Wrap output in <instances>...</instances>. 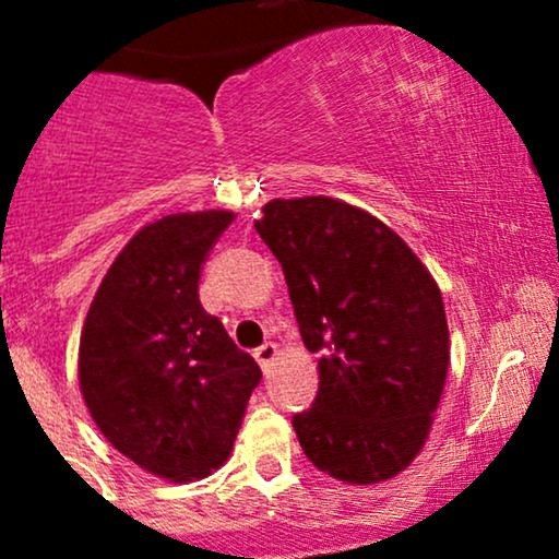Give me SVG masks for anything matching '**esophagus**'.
<instances>
[{"instance_id":"esophagus-1","label":"esophagus","mask_w":559,"mask_h":559,"mask_svg":"<svg viewBox=\"0 0 559 559\" xmlns=\"http://www.w3.org/2000/svg\"><path fill=\"white\" fill-rule=\"evenodd\" d=\"M275 357H278V346H275L273 342L262 344L260 349H254V360H258V365L262 368V373H267L271 370V365Z\"/></svg>"}]
</instances>
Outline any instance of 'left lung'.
<instances>
[{"instance_id": "1", "label": "left lung", "mask_w": 559, "mask_h": 559, "mask_svg": "<svg viewBox=\"0 0 559 559\" xmlns=\"http://www.w3.org/2000/svg\"><path fill=\"white\" fill-rule=\"evenodd\" d=\"M284 267L301 342L320 352L294 431L318 471L381 484L426 447L449 373L439 284L386 223L331 197L271 199L254 223Z\"/></svg>"}]
</instances>
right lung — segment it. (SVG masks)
Segmentation results:
<instances>
[{
	"label": "right lung",
	"instance_id": "1",
	"mask_svg": "<svg viewBox=\"0 0 559 559\" xmlns=\"http://www.w3.org/2000/svg\"><path fill=\"white\" fill-rule=\"evenodd\" d=\"M230 210L165 215L126 243L83 320L79 383L110 444L189 484L230 457L260 368L199 301V273Z\"/></svg>",
	"mask_w": 559,
	"mask_h": 559
}]
</instances>
